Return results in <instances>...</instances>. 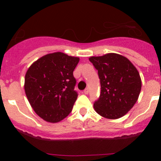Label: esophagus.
<instances>
[{
  "instance_id": "34e87169",
  "label": "esophagus",
  "mask_w": 161,
  "mask_h": 161,
  "mask_svg": "<svg viewBox=\"0 0 161 161\" xmlns=\"http://www.w3.org/2000/svg\"><path fill=\"white\" fill-rule=\"evenodd\" d=\"M89 89L87 88V89H85V90H84L83 93H85V94H88V93H89Z\"/></svg>"
}]
</instances>
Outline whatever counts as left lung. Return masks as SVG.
Returning <instances> with one entry per match:
<instances>
[{"label": "left lung", "mask_w": 161, "mask_h": 161, "mask_svg": "<svg viewBox=\"0 0 161 161\" xmlns=\"http://www.w3.org/2000/svg\"><path fill=\"white\" fill-rule=\"evenodd\" d=\"M100 79V96L93 106L106 119L123 117L137 102L141 90L139 72L130 61L119 54L89 58Z\"/></svg>", "instance_id": "left-lung-1"}]
</instances>
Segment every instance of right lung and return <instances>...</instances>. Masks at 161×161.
<instances>
[{
  "mask_svg": "<svg viewBox=\"0 0 161 161\" xmlns=\"http://www.w3.org/2000/svg\"><path fill=\"white\" fill-rule=\"evenodd\" d=\"M79 58L62 52L44 55L25 76V92L35 113L49 123H58L72 111L78 93L73 71Z\"/></svg>",
  "mask_w": 161,
  "mask_h": 161,
  "instance_id": "1",
  "label": "right lung"
}]
</instances>
